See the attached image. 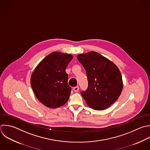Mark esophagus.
Segmentation results:
<instances>
[{"mask_svg": "<svg viewBox=\"0 0 150 150\" xmlns=\"http://www.w3.org/2000/svg\"><path fill=\"white\" fill-rule=\"evenodd\" d=\"M73 90H74V92H77V91H79V87L78 86H76V87H73Z\"/></svg>", "mask_w": 150, "mask_h": 150, "instance_id": "1", "label": "esophagus"}]
</instances>
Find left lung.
Here are the masks:
<instances>
[{"mask_svg":"<svg viewBox=\"0 0 150 150\" xmlns=\"http://www.w3.org/2000/svg\"><path fill=\"white\" fill-rule=\"evenodd\" d=\"M84 67L88 88L81 93L86 104L95 110L109 107L120 97L123 87L121 72L111 60L96 52L77 56Z\"/></svg>","mask_w":150,"mask_h":150,"instance_id":"obj_1","label":"left lung"}]
</instances>
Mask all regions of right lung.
<instances>
[{"label":"right lung","mask_w":150,"mask_h":150,"mask_svg":"<svg viewBox=\"0 0 150 150\" xmlns=\"http://www.w3.org/2000/svg\"><path fill=\"white\" fill-rule=\"evenodd\" d=\"M73 56L54 52L45 57L36 67L30 84L37 98L45 106L55 108L65 104L71 93L68 74L65 70Z\"/></svg>","instance_id":"1"}]
</instances>
